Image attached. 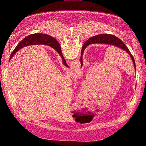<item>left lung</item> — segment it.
Instances as JSON below:
<instances>
[{
	"instance_id": "left-lung-1",
	"label": "left lung",
	"mask_w": 146,
	"mask_h": 146,
	"mask_svg": "<svg viewBox=\"0 0 146 146\" xmlns=\"http://www.w3.org/2000/svg\"><path fill=\"white\" fill-rule=\"evenodd\" d=\"M93 43H102V44H109V45H113L114 46H117L124 51H125L131 56L133 63L134 65V67L136 70V65L135 62L134 60V58L131 54V52L129 51L128 47L123 43V41L121 40L118 37H116L114 35H110V34H102V35H98L93 37H91L86 42L84 43L83 47L82 48V50L81 52V57H80V61H81V66L82 65V54L83 52H84V49L85 47H86L87 46H88L90 44Z\"/></svg>"
}]
</instances>
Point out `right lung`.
<instances>
[{"label":"right lung","instance_id":"right-lung-1","mask_svg":"<svg viewBox=\"0 0 146 146\" xmlns=\"http://www.w3.org/2000/svg\"><path fill=\"white\" fill-rule=\"evenodd\" d=\"M44 44L46 45H48L49 46H51L54 49H55L60 55L61 56L62 60H63L64 64L68 67V65L66 63L65 59H64L63 55H62L60 46L59 44L58 43V41L52 37L46 35V34H42V33H35L32 35H30L29 36H28L25 38H24L21 42L17 46V47L15 48L13 52L11 53L9 61L10 60V59L14 56V55L17 52L19 49L21 48L25 47L27 46L32 45V44ZM86 47L84 48V49Z\"/></svg>","mask_w":146,"mask_h":146}]
</instances>
